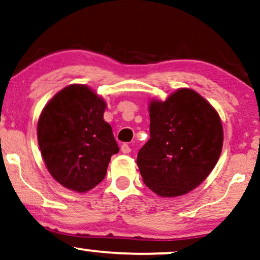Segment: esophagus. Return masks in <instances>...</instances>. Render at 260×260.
Wrapping results in <instances>:
<instances>
[{
    "label": "esophagus",
    "instance_id": "1",
    "mask_svg": "<svg viewBox=\"0 0 260 260\" xmlns=\"http://www.w3.org/2000/svg\"><path fill=\"white\" fill-rule=\"evenodd\" d=\"M121 152H122V153H124V154L129 153V152H131V147L128 146L127 144H123L122 146H121Z\"/></svg>",
    "mask_w": 260,
    "mask_h": 260
}]
</instances>
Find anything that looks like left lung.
I'll use <instances>...</instances> for the list:
<instances>
[{
	"label": "left lung",
	"instance_id": "obj_1",
	"mask_svg": "<svg viewBox=\"0 0 260 260\" xmlns=\"http://www.w3.org/2000/svg\"><path fill=\"white\" fill-rule=\"evenodd\" d=\"M150 136L137 164L148 189L160 197L182 196L208 177L219 160L223 128L219 113L199 92L179 88L148 105Z\"/></svg>",
	"mask_w": 260,
	"mask_h": 260
}]
</instances>
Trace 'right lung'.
<instances>
[{
    "mask_svg": "<svg viewBox=\"0 0 260 260\" xmlns=\"http://www.w3.org/2000/svg\"><path fill=\"white\" fill-rule=\"evenodd\" d=\"M106 108L105 100L84 84L65 86L44 107L38 144L48 172L64 188L81 193L95 188L119 152L103 120Z\"/></svg>",
    "mask_w": 260,
    "mask_h": 260,
    "instance_id": "obj_1",
    "label": "right lung"
}]
</instances>
